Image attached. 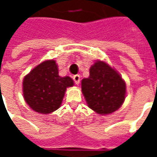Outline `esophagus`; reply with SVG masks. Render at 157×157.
I'll list each match as a JSON object with an SVG mask.
<instances>
[{
    "instance_id": "1",
    "label": "esophagus",
    "mask_w": 157,
    "mask_h": 157,
    "mask_svg": "<svg viewBox=\"0 0 157 157\" xmlns=\"http://www.w3.org/2000/svg\"><path fill=\"white\" fill-rule=\"evenodd\" d=\"M73 80H74V82L76 85H78L79 83H80V81H81V76L80 75H75L73 76Z\"/></svg>"
}]
</instances>
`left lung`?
Listing matches in <instances>:
<instances>
[{"instance_id": "1", "label": "left lung", "mask_w": 157, "mask_h": 157, "mask_svg": "<svg viewBox=\"0 0 157 157\" xmlns=\"http://www.w3.org/2000/svg\"><path fill=\"white\" fill-rule=\"evenodd\" d=\"M82 91L90 109L109 114L124 102L126 84L114 69L98 60L91 66L88 78L82 81Z\"/></svg>"}]
</instances>
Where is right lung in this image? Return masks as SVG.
I'll use <instances>...</instances> for the list:
<instances>
[{"mask_svg": "<svg viewBox=\"0 0 157 157\" xmlns=\"http://www.w3.org/2000/svg\"><path fill=\"white\" fill-rule=\"evenodd\" d=\"M74 82L71 77L59 75L54 59L46 60L33 69L23 79V97L35 112L48 114L59 108L65 90Z\"/></svg>", "mask_w": 157, "mask_h": 157, "instance_id": "obj_1", "label": "right lung"}]
</instances>
